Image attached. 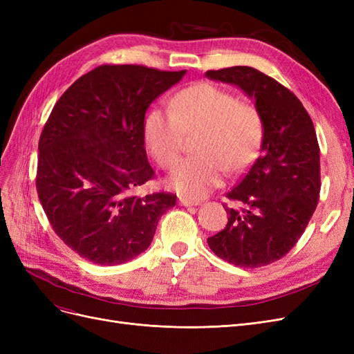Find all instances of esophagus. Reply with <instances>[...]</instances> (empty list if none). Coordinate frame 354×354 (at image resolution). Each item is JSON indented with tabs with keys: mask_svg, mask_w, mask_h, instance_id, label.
I'll return each instance as SVG.
<instances>
[{
	"mask_svg": "<svg viewBox=\"0 0 354 354\" xmlns=\"http://www.w3.org/2000/svg\"><path fill=\"white\" fill-rule=\"evenodd\" d=\"M178 203H180V205H183V207H196V205H199V202L190 201V199H186V198H180Z\"/></svg>",
	"mask_w": 354,
	"mask_h": 354,
	"instance_id": "esophagus-1",
	"label": "esophagus"
}]
</instances>
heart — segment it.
I'll return each mask as SVG.
<instances>
[{
  "instance_id": "heart-1",
  "label": "heart",
  "mask_w": 354,
  "mask_h": 354,
  "mask_svg": "<svg viewBox=\"0 0 354 354\" xmlns=\"http://www.w3.org/2000/svg\"><path fill=\"white\" fill-rule=\"evenodd\" d=\"M196 156L180 160L167 180L186 199H201L223 183L226 167L239 171L251 164L263 140V120L254 106L208 82L178 91L171 111H149L143 138L162 168L174 165L185 134H195Z\"/></svg>"
}]
</instances>
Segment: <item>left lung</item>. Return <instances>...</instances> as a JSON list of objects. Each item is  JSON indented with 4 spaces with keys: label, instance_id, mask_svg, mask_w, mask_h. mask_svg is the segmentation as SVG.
<instances>
[{
    "label": "left lung",
    "instance_id": "left-lung-1",
    "mask_svg": "<svg viewBox=\"0 0 354 354\" xmlns=\"http://www.w3.org/2000/svg\"><path fill=\"white\" fill-rule=\"evenodd\" d=\"M207 78L236 85L263 120L260 156L227 198L229 221L208 238L212 252L245 269L282 259L301 238L320 192V156L312 120L294 93L250 66L208 71Z\"/></svg>",
    "mask_w": 354,
    "mask_h": 354
}]
</instances>
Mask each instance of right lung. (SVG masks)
Masks as SVG:
<instances>
[{
	"label": "right lung",
	"mask_w": 354,
	"mask_h": 354,
	"mask_svg": "<svg viewBox=\"0 0 354 354\" xmlns=\"http://www.w3.org/2000/svg\"><path fill=\"white\" fill-rule=\"evenodd\" d=\"M186 71L103 65L63 93L39 137L37 190L57 236L102 266L133 260L176 205L165 192L136 196L153 176L143 124L149 106Z\"/></svg>",
	"instance_id": "right-lung-1"
}]
</instances>
